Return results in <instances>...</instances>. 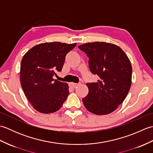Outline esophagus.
<instances>
[{"label":"esophagus","mask_w":153,"mask_h":153,"mask_svg":"<svg viewBox=\"0 0 153 153\" xmlns=\"http://www.w3.org/2000/svg\"><path fill=\"white\" fill-rule=\"evenodd\" d=\"M79 84L78 83H70V86L72 88H76L77 86H78Z\"/></svg>","instance_id":"esophagus-1"}]
</instances>
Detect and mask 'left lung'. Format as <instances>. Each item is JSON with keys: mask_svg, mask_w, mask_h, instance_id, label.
<instances>
[{"mask_svg": "<svg viewBox=\"0 0 153 153\" xmlns=\"http://www.w3.org/2000/svg\"><path fill=\"white\" fill-rule=\"evenodd\" d=\"M79 48L89 58L91 73L99 77L97 82L86 84L89 93L83 98L84 106L95 114H108L123 102L130 89L131 62L121 48L112 43L97 41Z\"/></svg>", "mask_w": 153, "mask_h": 153, "instance_id": "obj_1", "label": "left lung"}]
</instances>
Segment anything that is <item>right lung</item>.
Here are the masks:
<instances>
[{"instance_id": "right-lung-1", "label": "right lung", "mask_w": 153, "mask_h": 153, "mask_svg": "<svg viewBox=\"0 0 153 153\" xmlns=\"http://www.w3.org/2000/svg\"><path fill=\"white\" fill-rule=\"evenodd\" d=\"M76 43H44L30 48L22 58L20 82L33 108L43 114L56 112L69 94L68 83L54 79L60 71L66 54Z\"/></svg>"}]
</instances>
